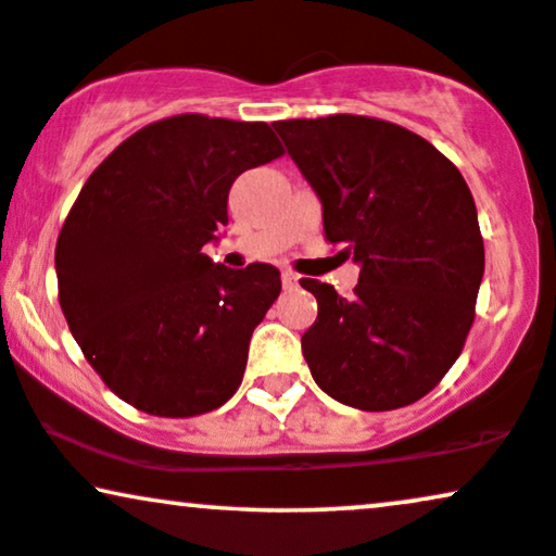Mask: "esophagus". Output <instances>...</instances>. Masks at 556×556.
Segmentation results:
<instances>
[{
  "label": "esophagus",
  "mask_w": 556,
  "mask_h": 556,
  "mask_svg": "<svg viewBox=\"0 0 556 556\" xmlns=\"http://www.w3.org/2000/svg\"><path fill=\"white\" fill-rule=\"evenodd\" d=\"M282 285L287 287V290H290V287H298V274L294 271H282Z\"/></svg>",
  "instance_id": "1"
}]
</instances>
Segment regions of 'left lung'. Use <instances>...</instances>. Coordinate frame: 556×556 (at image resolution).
<instances>
[{
    "instance_id": "obj_1",
    "label": "left lung",
    "mask_w": 556,
    "mask_h": 556,
    "mask_svg": "<svg viewBox=\"0 0 556 556\" xmlns=\"http://www.w3.org/2000/svg\"><path fill=\"white\" fill-rule=\"evenodd\" d=\"M323 205V230L359 264L351 298L318 279L302 356L318 388L359 410L431 392L462 354L484 274L465 177L426 138L364 115L274 123Z\"/></svg>"
}]
</instances>
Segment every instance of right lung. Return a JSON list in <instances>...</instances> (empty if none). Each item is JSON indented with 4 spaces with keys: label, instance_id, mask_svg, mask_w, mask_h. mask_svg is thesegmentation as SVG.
<instances>
[{
    "label": "right lung",
    "instance_id": "obj_1",
    "mask_svg": "<svg viewBox=\"0 0 556 556\" xmlns=\"http://www.w3.org/2000/svg\"><path fill=\"white\" fill-rule=\"evenodd\" d=\"M266 123L174 115L123 140L76 197L55 243L59 302L117 397L164 418L236 395L279 269H228L202 245L228 223L238 174L279 159Z\"/></svg>",
    "mask_w": 556,
    "mask_h": 556
}]
</instances>
